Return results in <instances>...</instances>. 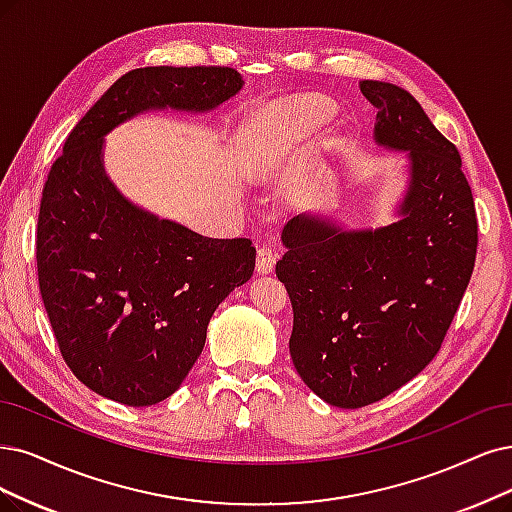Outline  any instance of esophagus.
<instances>
[{
    "instance_id": "esophagus-1",
    "label": "esophagus",
    "mask_w": 512,
    "mask_h": 512,
    "mask_svg": "<svg viewBox=\"0 0 512 512\" xmlns=\"http://www.w3.org/2000/svg\"><path fill=\"white\" fill-rule=\"evenodd\" d=\"M276 259H278V255H276V251L272 249L270 244L259 246V249H257V261H255L257 274H270L274 270V266H276Z\"/></svg>"
}]
</instances>
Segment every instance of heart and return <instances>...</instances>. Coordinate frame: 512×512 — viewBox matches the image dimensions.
<instances>
[{"label": "heart", "mask_w": 512, "mask_h": 512, "mask_svg": "<svg viewBox=\"0 0 512 512\" xmlns=\"http://www.w3.org/2000/svg\"><path fill=\"white\" fill-rule=\"evenodd\" d=\"M295 124L304 130H314L320 124H325L329 118V109L323 103L316 101H295L289 105Z\"/></svg>", "instance_id": "b5f03b06"}]
</instances>
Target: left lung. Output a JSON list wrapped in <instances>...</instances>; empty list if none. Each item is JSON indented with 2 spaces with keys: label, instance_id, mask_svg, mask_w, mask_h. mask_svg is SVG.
Returning a JSON list of instances; mask_svg holds the SVG:
<instances>
[{
  "label": "left lung",
  "instance_id": "left-lung-1",
  "mask_svg": "<svg viewBox=\"0 0 512 512\" xmlns=\"http://www.w3.org/2000/svg\"><path fill=\"white\" fill-rule=\"evenodd\" d=\"M377 107L373 137L407 151L396 221L344 230L297 215L276 263L293 306L289 350L306 386L329 405L358 409L413 380L456 316L477 255V215L462 158L422 105L399 86L363 80Z\"/></svg>",
  "mask_w": 512,
  "mask_h": 512
}]
</instances>
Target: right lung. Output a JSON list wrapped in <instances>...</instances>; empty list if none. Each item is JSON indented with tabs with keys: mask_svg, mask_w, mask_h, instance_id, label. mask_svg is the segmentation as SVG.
<instances>
[{
	"mask_svg": "<svg viewBox=\"0 0 512 512\" xmlns=\"http://www.w3.org/2000/svg\"><path fill=\"white\" fill-rule=\"evenodd\" d=\"M232 67L128 71L75 124L37 217V278L67 367L105 399L156 405L194 367L221 301L255 270L249 238H206L130 202L105 135L145 111L208 113L242 88Z\"/></svg>",
	"mask_w": 512,
	"mask_h": 512,
	"instance_id": "right-lung-1",
	"label": "right lung"
}]
</instances>
